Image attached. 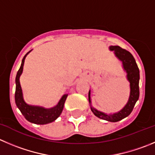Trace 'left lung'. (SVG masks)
I'll return each mask as SVG.
<instances>
[{
	"label": "left lung",
	"mask_w": 155,
	"mask_h": 155,
	"mask_svg": "<svg viewBox=\"0 0 155 155\" xmlns=\"http://www.w3.org/2000/svg\"><path fill=\"white\" fill-rule=\"evenodd\" d=\"M109 48L110 51H114L116 58L122 61L124 71L127 74H126L127 80L130 83V94H129V101L126 106L120 111L113 113V114H107V113L96 110L91 106V91H89V94H88V99H89L91 111L97 117L104 119V120L112 122V123H116V122L120 121L124 118L127 117L132 113L137 101L138 100V97H139L138 84H139L140 78L139 69H138L133 55L127 50L123 49L118 45H111L109 47Z\"/></svg>",
	"instance_id": "8db88e82"
}]
</instances>
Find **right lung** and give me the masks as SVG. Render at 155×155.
Wrapping results in <instances>:
<instances>
[{"mask_svg":"<svg viewBox=\"0 0 155 155\" xmlns=\"http://www.w3.org/2000/svg\"><path fill=\"white\" fill-rule=\"evenodd\" d=\"M31 51H28L22 60L21 65L18 70L16 76V91H15V103L17 107L20 110L22 114L26 120L32 123L39 125L48 124L54 122L61 115L64 108V104L68 97V94L62 96L58 104L52 108L46 109L42 107L29 105L23 100V93L20 83V77L23 72V64L26 55Z\"/></svg>","mask_w":155,"mask_h":155,"instance_id":"right-lung-1","label":"right lung"}]
</instances>
